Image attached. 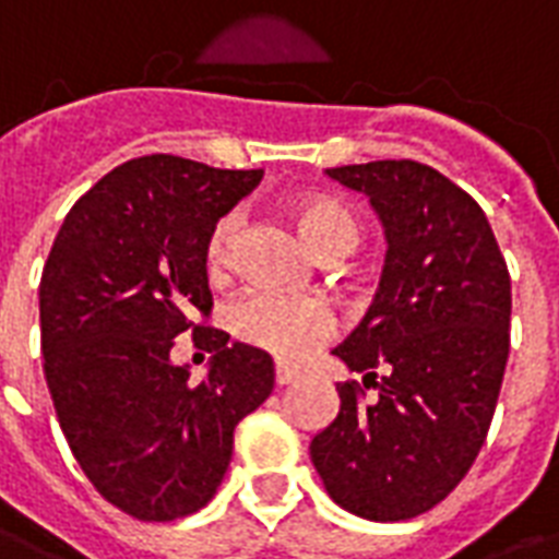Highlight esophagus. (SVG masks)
<instances>
[{
    "label": "esophagus",
    "mask_w": 559,
    "mask_h": 559,
    "mask_svg": "<svg viewBox=\"0 0 559 559\" xmlns=\"http://www.w3.org/2000/svg\"><path fill=\"white\" fill-rule=\"evenodd\" d=\"M296 378V369H289V366H275V383H278V386H287V383H293Z\"/></svg>",
    "instance_id": "1"
}]
</instances>
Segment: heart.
Masks as SVG:
<instances>
[{
    "mask_svg": "<svg viewBox=\"0 0 559 559\" xmlns=\"http://www.w3.org/2000/svg\"><path fill=\"white\" fill-rule=\"evenodd\" d=\"M287 213L308 240L313 251L322 258L328 254H346L357 242V219L346 204L336 202L325 193H301L287 202ZM234 240H237V219L223 216L213 225L207 246H204V263L213 278L228 272L234 258ZM334 328L331 310L317 298L287 296L275 289L251 293L231 308V331L242 343L270 352L278 360L296 364L313 352L319 340H325Z\"/></svg>",
    "mask_w": 559,
    "mask_h": 559,
    "instance_id": "obj_1",
    "label": "heart"
}]
</instances>
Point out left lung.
<instances>
[{
	"instance_id": "8db88e82",
	"label": "left lung",
	"mask_w": 559,
	"mask_h": 559,
	"mask_svg": "<svg viewBox=\"0 0 559 559\" xmlns=\"http://www.w3.org/2000/svg\"><path fill=\"white\" fill-rule=\"evenodd\" d=\"M364 193L386 237L381 287L331 352L374 386L340 383V413L310 440L328 496L402 522L457 487L487 440L510 352V275L487 213L416 160L325 169Z\"/></svg>"
}]
</instances>
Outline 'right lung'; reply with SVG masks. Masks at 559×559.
<instances>
[{
  "instance_id": "right-lung-1",
  "label": "right lung",
  "mask_w": 559,
  "mask_h": 559,
  "mask_svg": "<svg viewBox=\"0 0 559 559\" xmlns=\"http://www.w3.org/2000/svg\"><path fill=\"white\" fill-rule=\"evenodd\" d=\"M263 169L176 155L134 157L72 204L40 278L43 372L91 484L143 522L190 516L231 463L234 428L272 393L266 352L193 328L207 372L173 364L211 313L204 246Z\"/></svg>"
}]
</instances>
